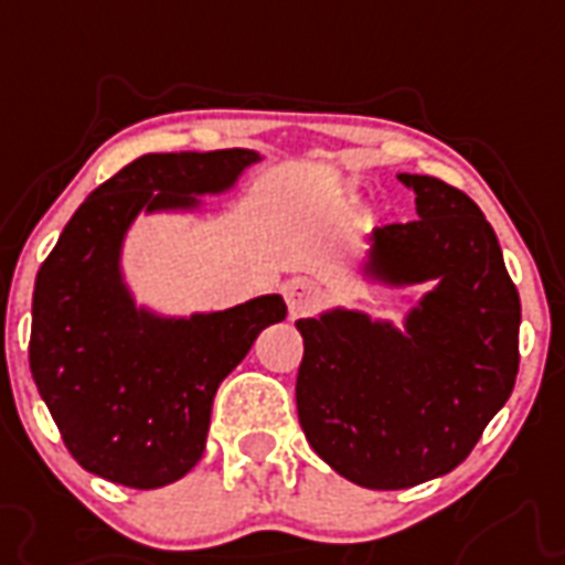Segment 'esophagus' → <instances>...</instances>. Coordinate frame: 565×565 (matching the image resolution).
I'll use <instances>...</instances> for the list:
<instances>
[{
  "label": "esophagus",
  "instance_id": "obj_1",
  "mask_svg": "<svg viewBox=\"0 0 565 565\" xmlns=\"http://www.w3.org/2000/svg\"><path fill=\"white\" fill-rule=\"evenodd\" d=\"M284 299H287V308L290 313H308L310 308H317L319 299H322V290L317 284L308 281V278H296L284 287Z\"/></svg>",
  "mask_w": 565,
  "mask_h": 565
}]
</instances>
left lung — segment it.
<instances>
[{"mask_svg":"<svg viewBox=\"0 0 565 565\" xmlns=\"http://www.w3.org/2000/svg\"><path fill=\"white\" fill-rule=\"evenodd\" d=\"M398 179L419 220L375 228L370 266L390 281H439L407 334L345 310L296 322L301 430L366 490H407L463 463L519 372L522 301L492 225L446 181Z\"/></svg>","mask_w":565,"mask_h":565,"instance_id":"8db88e82","label":"left lung"}]
</instances>
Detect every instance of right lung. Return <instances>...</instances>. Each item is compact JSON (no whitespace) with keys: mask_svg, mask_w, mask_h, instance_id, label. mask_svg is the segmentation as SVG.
Wrapping results in <instances>:
<instances>
[{"mask_svg":"<svg viewBox=\"0 0 565 565\" xmlns=\"http://www.w3.org/2000/svg\"><path fill=\"white\" fill-rule=\"evenodd\" d=\"M257 154H143L93 190L34 281L29 366L66 451L105 481L154 490L204 455L213 395L257 334L287 317L260 296L207 317L137 313L119 284V239L140 207L225 190Z\"/></svg>","mask_w":565,"mask_h":565,"instance_id":"1","label":"right lung"}]
</instances>
